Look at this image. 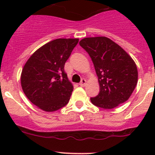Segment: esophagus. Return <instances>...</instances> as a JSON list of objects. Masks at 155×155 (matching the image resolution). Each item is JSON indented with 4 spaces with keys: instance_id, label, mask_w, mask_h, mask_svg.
Here are the masks:
<instances>
[{
    "instance_id": "obj_1",
    "label": "esophagus",
    "mask_w": 155,
    "mask_h": 155,
    "mask_svg": "<svg viewBox=\"0 0 155 155\" xmlns=\"http://www.w3.org/2000/svg\"><path fill=\"white\" fill-rule=\"evenodd\" d=\"M79 85H81V86H85V85H86V80H85V79H82V80H81L80 83H79Z\"/></svg>"
}]
</instances>
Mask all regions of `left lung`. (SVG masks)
Masks as SVG:
<instances>
[{
  "label": "left lung",
  "mask_w": 155,
  "mask_h": 155,
  "mask_svg": "<svg viewBox=\"0 0 155 155\" xmlns=\"http://www.w3.org/2000/svg\"><path fill=\"white\" fill-rule=\"evenodd\" d=\"M79 45L88 53L98 77L100 92L94 105L113 109L129 99L138 81L137 65L117 43L106 37H87Z\"/></svg>",
  "instance_id": "obj_1"
}]
</instances>
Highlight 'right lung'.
I'll use <instances>...</instances> for the list:
<instances>
[{
	"label": "right lung",
	"instance_id": "right-lung-1",
	"mask_svg": "<svg viewBox=\"0 0 155 155\" xmlns=\"http://www.w3.org/2000/svg\"><path fill=\"white\" fill-rule=\"evenodd\" d=\"M79 39H56L37 50L27 61L21 85L28 100L46 112L58 110L68 104L73 86L64 71L65 62Z\"/></svg>",
	"mask_w": 155,
	"mask_h": 155
}]
</instances>
